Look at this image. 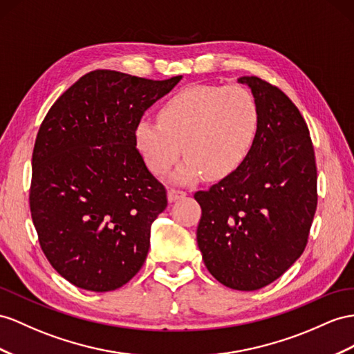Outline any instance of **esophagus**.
<instances>
[{"mask_svg": "<svg viewBox=\"0 0 354 354\" xmlns=\"http://www.w3.org/2000/svg\"><path fill=\"white\" fill-rule=\"evenodd\" d=\"M184 196H187V193H185V192H183V189L170 188L169 192H167V198H169V202H175V201H178V198L184 197Z\"/></svg>", "mask_w": 354, "mask_h": 354, "instance_id": "34e87169", "label": "esophagus"}]
</instances>
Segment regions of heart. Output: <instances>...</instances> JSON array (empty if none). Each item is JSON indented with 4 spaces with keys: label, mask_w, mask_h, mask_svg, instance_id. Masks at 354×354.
Returning <instances> with one entry per match:
<instances>
[{
    "label": "heart",
    "mask_w": 354,
    "mask_h": 354,
    "mask_svg": "<svg viewBox=\"0 0 354 354\" xmlns=\"http://www.w3.org/2000/svg\"><path fill=\"white\" fill-rule=\"evenodd\" d=\"M259 107L242 86L193 85L167 98L158 122L136 125V147L153 175H165L187 156L174 179L189 184L203 174L221 179L238 170L256 142Z\"/></svg>",
    "instance_id": "obj_1"
}]
</instances>
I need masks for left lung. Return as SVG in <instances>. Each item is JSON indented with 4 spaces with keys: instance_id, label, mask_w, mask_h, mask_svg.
<instances>
[{
    "instance_id": "1",
    "label": "left lung",
    "mask_w": 354,
    "mask_h": 354,
    "mask_svg": "<svg viewBox=\"0 0 354 354\" xmlns=\"http://www.w3.org/2000/svg\"><path fill=\"white\" fill-rule=\"evenodd\" d=\"M259 107V130L238 170L197 192V245L225 287L252 292L302 256L317 209L314 147L299 109L279 88L239 77Z\"/></svg>"
}]
</instances>
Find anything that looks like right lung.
<instances>
[{
  "label": "right lung",
  "instance_id": "obj_1",
  "mask_svg": "<svg viewBox=\"0 0 354 354\" xmlns=\"http://www.w3.org/2000/svg\"><path fill=\"white\" fill-rule=\"evenodd\" d=\"M183 79L94 70L62 94L32 151L30 207L52 268L76 287L111 292L138 274L166 188L136 148V125Z\"/></svg>",
  "mask_w": 354,
  "mask_h": 354
}]
</instances>
